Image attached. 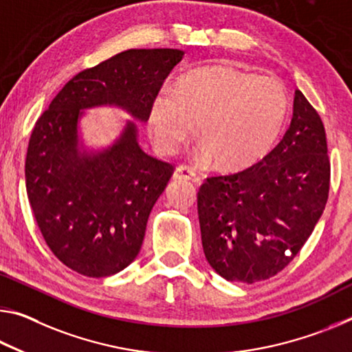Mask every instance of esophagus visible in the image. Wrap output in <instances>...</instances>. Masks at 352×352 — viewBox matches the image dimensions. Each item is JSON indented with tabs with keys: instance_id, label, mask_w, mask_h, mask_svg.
<instances>
[{
	"instance_id": "esophagus-1",
	"label": "esophagus",
	"mask_w": 352,
	"mask_h": 352,
	"mask_svg": "<svg viewBox=\"0 0 352 352\" xmlns=\"http://www.w3.org/2000/svg\"><path fill=\"white\" fill-rule=\"evenodd\" d=\"M172 177H174L175 180H194V178H196V170L188 166H178L175 167L174 175Z\"/></svg>"
}]
</instances>
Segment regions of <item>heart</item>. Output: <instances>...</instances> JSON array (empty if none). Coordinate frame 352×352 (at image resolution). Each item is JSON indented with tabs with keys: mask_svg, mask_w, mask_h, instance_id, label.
<instances>
[{
	"mask_svg": "<svg viewBox=\"0 0 352 352\" xmlns=\"http://www.w3.org/2000/svg\"><path fill=\"white\" fill-rule=\"evenodd\" d=\"M288 114V94L276 78L232 65L192 70L156 94L148 113L155 147L170 155L197 124L196 158L226 170L258 163L277 142Z\"/></svg>",
	"mask_w": 352,
	"mask_h": 352,
	"instance_id": "b5f03b06",
	"label": "heart"
}]
</instances>
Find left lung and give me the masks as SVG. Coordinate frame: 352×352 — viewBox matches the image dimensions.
<instances>
[{
	"label": "left lung",
	"mask_w": 352,
	"mask_h": 352,
	"mask_svg": "<svg viewBox=\"0 0 352 352\" xmlns=\"http://www.w3.org/2000/svg\"><path fill=\"white\" fill-rule=\"evenodd\" d=\"M322 122L296 89L282 141L238 174L206 178L197 211L205 258L221 277L254 283L280 272L311 235L329 196Z\"/></svg>",
	"instance_id": "8db88e82"
}]
</instances>
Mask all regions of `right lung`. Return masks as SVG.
<instances>
[{"mask_svg":"<svg viewBox=\"0 0 352 352\" xmlns=\"http://www.w3.org/2000/svg\"><path fill=\"white\" fill-rule=\"evenodd\" d=\"M185 52L126 50L67 82L37 120L25 178L32 213L52 252L87 277L117 274L141 250L153 205L174 167L139 146L138 122ZM122 109L120 136L92 148L80 120L96 107Z\"/></svg>","mask_w":352,"mask_h":352,"instance_id":"1","label":"right lung"}]
</instances>
